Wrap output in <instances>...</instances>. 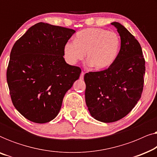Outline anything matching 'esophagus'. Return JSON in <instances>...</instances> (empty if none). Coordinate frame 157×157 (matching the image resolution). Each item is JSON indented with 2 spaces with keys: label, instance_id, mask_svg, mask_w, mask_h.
Instances as JSON below:
<instances>
[{
  "label": "esophagus",
  "instance_id": "obj_1",
  "mask_svg": "<svg viewBox=\"0 0 157 157\" xmlns=\"http://www.w3.org/2000/svg\"><path fill=\"white\" fill-rule=\"evenodd\" d=\"M83 76H84V72H81L80 75V79H83Z\"/></svg>",
  "mask_w": 157,
  "mask_h": 157
}]
</instances>
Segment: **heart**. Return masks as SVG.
Here are the masks:
<instances>
[{"instance_id": "obj_1", "label": "heart", "mask_w": 157, "mask_h": 157, "mask_svg": "<svg viewBox=\"0 0 157 157\" xmlns=\"http://www.w3.org/2000/svg\"><path fill=\"white\" fill-rule=\"evenodd\" d=\"M121 39L117 33L102 29H89L78 32L74 41L64 46V56L70 64H75L85 56L88 64L96 69L110 66L119 53Z\"/></svg>"}]
</instances>
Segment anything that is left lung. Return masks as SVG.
<instances>
[{
	"label": "left lung",
	"instance_id": "obj_1",
	"mask_svg": "<svg viewBox=\"0 0 157 157\" xmlns=\"http://www.w3.org/2000/svg\"><path fill=\"white\" fill-rule=\"evenodd\" d=\"M111 24L121 37L117 59L107 69L84 75L90 114L104 123L117 121L132 110L141 98L145 75V61L138 40L121 23Z\"/></svg>",
	"mask_w": 157,
	"mask_h": 157
}]
</instances>
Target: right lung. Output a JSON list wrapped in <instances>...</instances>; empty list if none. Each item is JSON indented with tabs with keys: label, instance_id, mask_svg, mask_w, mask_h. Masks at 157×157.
Instances as JSON below:
<instances>
[{
	"label": "right lung",
	"instance_id": "obj_1",
	"mask_svg": "<svg viewBox=\"0 0 157 157\" xmlns=\"http://www.w3.org/2000/svg\"><path fill=\"white\" fill-rule=\"evenodd\" d=\"M74 29L38 23L13 46L7 82L13 104L29 121H51L81 70L65 61L64 46Z\"/></svg>",
	"mask_w": 157,
	"mask_h": 157
}]
</instances>
